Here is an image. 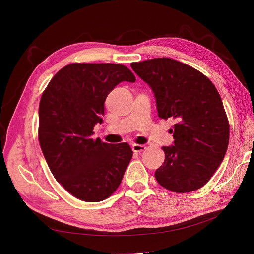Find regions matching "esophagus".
<instances>
[{
    "mask_svg": "<svg viewBox=\"0 0 254 254\" xmlns=\"http://www.w3.org/2000/svg\"><path fill=\"white\" fill-rule=\"evenodd\" d=\"M132 151L135 152H142L146 149V146L145 145H140V144H134L132 145Z\"/></svg>",
    "mask_w": 254,
    "mask_h": 254,
    "instance_id": "obj_1",
    "label": "esophagus"
}]
</instances>
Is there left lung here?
Wrapping results in <instances>:
<instances>
[{
  "label": "left lung",
  "instance_id": "1",
  "mask_svg": "<svg viewBox=\"0 0 254 254\" xmlns=\"http://www.w3.org/2000/svg\"><path fill=\"white\" fill-rule=\"evenodd\" d=\"M155 97L159 118H172L174 144L163 146L165 162L155 171L163 188L190 192L204 186L228 149L230 125L219 93L192 66L168 58L131 63Z\"/></svg>",
  "mask_w": 254,
  "mask_h": 254
}]
</instances>
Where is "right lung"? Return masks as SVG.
Segmentation results:
<instances>
[{"mask_svg": "<svg viewBox=\"0 0 254 254\" xmlns=\"http://www.w3.org/2000/svg\"><path fill=\"white\" fill-rule=\"evenodd\" d=\"M136 78L124 64L75 63L64 66L39 105V143L57 181L75 197L96 203L119 186L130 162L127 143L92 140L102 124L107 96L120 82Z\"/></svg>", "mask_w": 254, "mask_h": 254, "instance_id": "add662e5", "label": "right lung"}]
</instances>
